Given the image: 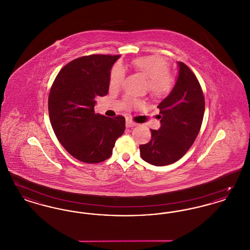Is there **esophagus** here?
Instances as JSON below:
<instances>
[{"label": "esophagus", "instance_id": "obj_1", "mask_svg": "<svg viewBox=\"0 0 250 250\" xmlns=\"http://www.w3.org/2000/svg\"><path fill=\"white\" fill-rule=\"evenodd\" d=\"M136 125H137L136 123L132 122L131 120H126V122H125V126H126L127 128H132V127H134V126H136Z\"/></svg>", "mask_w": 250, "mask_h": 250}]
</instances>
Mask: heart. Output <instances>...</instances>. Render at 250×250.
<instances>
[{
  "mask_svg": "<svg viewBox=\"0 0 250 250\" xmlns=\"http://www.w3.org/2000/svg\"><path fill=\"white\" fill-rule=\"evenodd\" d=\"M133 66L136 70L141 72L148 81V91L155 97H162L168 95L174 85V80L169 71V64L165 58L159 55L143 56L133 60ZM125 80V69L122 65L115 64L109 77V85L111 88H119ZM127 106L133 107L139 105V102L133 98H125Z\"/></svg>",
  "mask_w": 250,
  "mask_h": 250,
  "instance_id": "b5f03b06",
  "label": "heart"
}]
</instances>
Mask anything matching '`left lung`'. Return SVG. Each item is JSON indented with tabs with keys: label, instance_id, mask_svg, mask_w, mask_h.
I'll list each match as a JSON object with an SVG mask.
<instances>
[{
	"label": "left lung",
	"instance_id": "obj_1",
	"mask_svg": "<svg viewBox=\"0 0 250 250\" xmlns=\"http://www.w3.org/2000/svg\"><path fill=\"white\" fill-rule=\"evenodd\" d=\"M176 83L158 105L161 126L140 145L144 161L155 166L176 162L188 151L202 126L205 102L201 84L190 68L178 62Z\"/></svg>",
	"mask_w": 250,
	"mask_h": 250
}]
</instances>
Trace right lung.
I'll return each mask as SVG.
<instances>
[{
  "label": "right lung",
  "mask_w": 250,
  "mask_h": 250,
  "mask_svg": "<svg viewBox=\"0 0 250 250\" xmlns=\"http://www.w3.org/2000/svg\"><path fill=\"white\" fill-rule=\"evenodd\" d=\"M120 55L93 54L60 70L48 95V114L60 143L76 159L99 163L112 155L125 129V117L95 113V98L108 92L110 69Z\"/></svg>",
  "instance_id": "right-lung-1"
}]
</instances>
